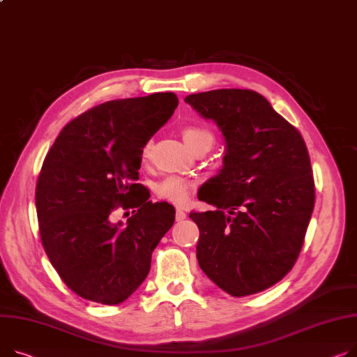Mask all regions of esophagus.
Here are the masks:
<instances>
[{
	"mask_svg": "<svg viewBox=\"0 0 357 357\" xmlns=\"http://www.w3.org/2000/svg\"><path fill=\"white\" fill-rule=\"evenodd\" d=\"M186 218V212L182 209H176V221H183Z\"/></svg>",
	"mask_w": 357,
	"mask_h": 357,
	"instance_id": "34e87169",
	"label": "esophagus"
}]
</instances>
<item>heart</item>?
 Here are the masks:
<instances>
[{
  "mask_svg": "<svg viewBox=\"0 0 357 357\" xmlns=\"http://www.w3.org/2000/svg\"><path fill=\"white\" fill-rule=\"evenodd\" d=\"M181 136L186 146L192 152H208L213 145V135L209 129L201 125H188L181 129ZM152 151V142H146L142 148V160H148ZM195 183L182 176H168L156 185V195L166 202L175 205H183L191 192L194 191Z\"/></svg>",
  "mask_w": 357,
  "mask_h": 357,
  "instance_id": "b5f03b06",
  "label": "heart"
}]
</instances>
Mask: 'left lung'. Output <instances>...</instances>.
Wrapping results in <instances>:
<instances>
[{"label":"left lung","instance_id":"8db88e82","mask_svg":"<svg viewBox=\"0 0 357 357\" xmlns=\"http://www.w3.org/2000/svg\"><path fill=\"white\" fill-rule=\"evenodd\" d=\"M185 102L227 140L221 174L198 195L217 209L189 213L199 228V267L234 297L264 291L291 271L314 209L305 142L254 90H211Z\"/></svg>","mask_w":357,"mask_h":357}]
</instances>
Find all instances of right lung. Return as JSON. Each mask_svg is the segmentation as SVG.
I'll return each instance as SVG.
<instances>
[{
  "mask_svg": "<svg viewBox=\"0 0 357 357\" xmlns=\"http://www.w3.org/2000/svg\"><path fill=\"white\" fill-rule=\"evenodd\" d=\"M172 91L94 106L70 121L45 155L36 186L44 251L82 298L123 303L151 270L152 252L175 221V208L140 192L142 148L178 106ZM133 208L128 225L113 210Z\"/></svg>",
  "mask_w": 357,
  "mask_h": 357,
  "instance_id": "obj_1",
  "label": "right lung"
}]
</instances>
